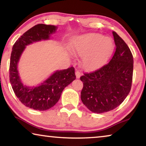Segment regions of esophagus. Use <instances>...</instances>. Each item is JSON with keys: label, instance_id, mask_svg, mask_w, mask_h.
Segmentation results:
<instances>
[{"label": "esophagus", "instance_id": "obj_1", "mask_svg": "<svg viewBox=\"0 0 146 146\" xmlns=\"http://www.w3.org/2000/svg\"><path fill=\"white\" fill-rule=\"evenodd\" d=\"M75 75H76V78H80V75H81V73H80V71L76 70V71H75Z\"/></svg>", "mask_w": 146, "mask_h": 146}]
</instances>
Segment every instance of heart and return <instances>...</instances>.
I'll return each mask as SVG.
<instances>
[{"mask_svg":"<svg viewBox=\"0 0 146 146\" xmlns=\"http://www.w3.org/2000/svg\"><path fill=\"white\" fill-rule=\"evenodd\" d=\"M114 43L110 37L100 34L88 33L79 36L71 46L75 55L82 56L81 65L87 70H93L104 63L111 54Z\"/></svg>","mask_w":146,"mask_h":146,"instance_id":"obj_1","label":"heart"}]
</instances>
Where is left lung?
<instances>
[{
  "mask_svg": "<svg viewBox=\"0 0 146 146\" xmlns=\"http://www.w3.org/2000/svg\"><path fill=\"white\" fill-rule=\"evenodd\" d=\"M116 49L108 64L80 76L81 100L91 111L102 113L122 103L131 88L133 56L123 39L113 31Z\"/></svg>",
  "mask_w": 146,
  "mask_h": 146,
  "instance_id": "1",
  "label": "left lung"
}]
</instances>
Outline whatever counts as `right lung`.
Segmentation results:
<instances>
[{
    "label": "right lung",
    "instance_id": "obj_1",
    "mask_svg": "<svg viewBox=\"0 0 146 146\" xmlns=\"http://www.w3.org/2000/svg\"><path fill=\"white\" fill-rule=\"evenodd\" d=\"M57 27L39 24L25 32L19 38L12 48L9 64V81L19 100L26 107L35 110L45 111L55 106L66 86L76 78L75 68L56 71L50 77L36 87H28L22 83L17 64L21 54L28 44L49 39Z\"/></svg>",
    "mask_w": 146,
    "mask_h": 146
}]
</instances>
